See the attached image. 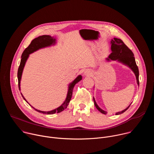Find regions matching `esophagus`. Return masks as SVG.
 <instances>
[{
  "instance_id": "34e87169",
  "label": "esophagus",
  "mask_w": 154,
  "mask_h": 154,
  "mask_svg": "<svg viewBox=\"0 0 154 154\" xmlns=\"http://www.w3.org/2000/svg\"><path fill=\"white\" fill-rule=\"evenodd\" d=\"M84 75H90L91 74H92V72H91V71H90V70H86L85 72H84Z\"/></svg>"
}]
</instances>
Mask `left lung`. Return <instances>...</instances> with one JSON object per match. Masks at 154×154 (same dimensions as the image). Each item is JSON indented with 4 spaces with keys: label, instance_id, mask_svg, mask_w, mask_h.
<instances>
[{
    "label": "left lung",
    "instance_id": "1",
    "mask_svg": "<svg viewBox=\"0 0 154 154\" xmlns=\"http://www.w3.org/2000/svg\"><path fill=\"white\" fill-rule=\"evenodd\" d=\"M111 50H112V53L110 54L108 56V58H106L107 61H110V60H113V61H118L126 66L128 68H130L131 71H132L137 79V84L139 85V70L137 66V65L136 64L135 59L134 57V55L131 51L125 45L124 43V42L119 38H114L113 39H112L111 41ZM94 105L96 107V108L98 109V110L103 113L106 115V112L103 110L102 109H101L97 104L94 98L93 97ZM130 105L127 107L125 109H124V110L116 113L115 115H120L125 112L127 109L129 108Z\"/></svg>",
    "mask_w": 154,
    "mask_h": 154
}]
</instances>
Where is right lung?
I'll return each instance as SVG.
<instances>
[{"mask_svg": "<svg viewBox=\"0 0 154 154\" xmlns=\"http://www.w3.org/2000/svg\"><path fill=\"white\" fill-rule=\"evenodd\" d=\"M56 44V39L54 38V37L51 36L50 35H42L39 36L38 38H35L33 39L30 44V45L24 50L23 52V54H22L21 56V60H20V65L18 68L17 71V79H18V86H19V89L20 90V80H21V77H22V74H23V69L24 68L26 63L29 57V55L33 53L34 52H36V51L42 49V48H45L47 47H50L51 46L55 45ZM82 79V77L81 75H79L77 78H75L71 83L68 86V94L64 102L58 108L53 109L52 111H49V112H43V111H40L38 110L37 109H35L34 107H33L32 105V107L34 108L36 111L38 112L39 113H43V114H46V115H53L54 113H58L63 111L65 108H66L71 99L72 97V91L73 88L76 83H77L79 82H80ZM22 96H23V99L28 103V102L26 100L23 94L21 93Z\"/></svg>", "mask_w": 154, "mask_h": 154, "instance_id": "1", "label": "right lung"}]
</instances>
